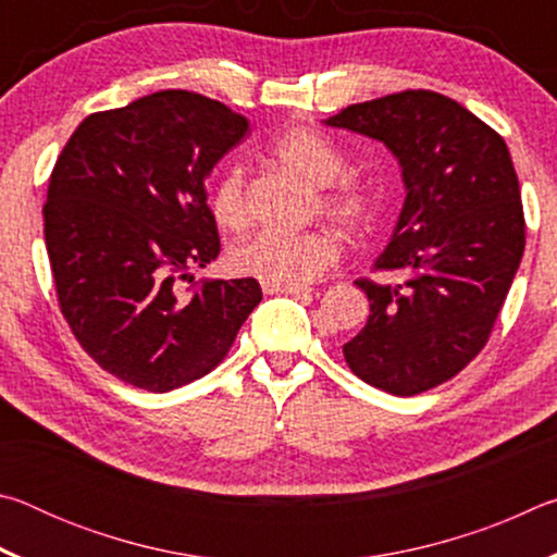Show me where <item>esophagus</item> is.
I'll list each match as a JSON object with an SVG mask.
<instances>
[{"label":"esophagus","instance_id":"obj_1","mask_svg":"<svg viewBox=\"0 0 557 557\" xmlns=\"http://www.w3.org/2000/svg\"><path fill=\"white\" fill-rule=\"evenodd\" d=\"M262 292L265 295H295V297H307L312 287L307 285H297V287H277V285H262Z\"/></svg>","mask_w":557,"mask_h":557}]
</instances>
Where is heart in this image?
<instances>
[{
    "label": "heart",
    "mask_w": 557,
    "mask_h": 557,
    "mask_svg": "<svg viewBox=\"0 0 557 557\" xmlns=\"http://www.w3.org/2000/svg\"><path fill=\"white\" fill-rule=\"evenodd\" d=\"M272 159L305 176L317 188V203L326 219L346 233L363 235L375 219L373 194L356 178L342 176L346 159L334 143L312 129H292L270 147ZM211 213L221 228L238 231L248 223L245 166L233 162L223 169L211 188ZM342 256V240L332 231L280 233L262 231L238 243L231 252V268L262 285L297 287L324 275Z\"/></svg>",
    "instance_id": "heart-1"
}]
</instances>
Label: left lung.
<instances>
[{
	"label": "left lung",
	"instance_id": "1",
	"mask_svg": "<svg viewBox=\"0 0 557 557\" xmlns=\"http://www.w3.org/2000/svg\"><path fill=\"white\" fill-rule=\"evenodd\" d=\"M324 125L379 139L405 184L373 265L400 280H356L371 314L344 358L385 393H425L482 351L521 265L525 221L511 154L486 122L432 90L356 102Z\"/></svg>",
	"mask_w": 557,
	"mask_h": 557
}]
</instances>
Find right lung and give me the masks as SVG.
Segmentation results:
<instances>
[{"mask_svg": "<svg viewBox=\"0 0 557 557\" xmlns=\"http://www.w3.org/2000/svg\"><path fill=\"white\" fill-rule=\"evenodd\" d=\"M248 120L188 90H159L88 115L65 143L44 203L61 312L100 369L166 393L223 361L260 305L258 280H213L219 258L206 178Z\"/></svg>", "mask_w": 557, "mask_h": 557, "instance_id": "obj_1", "label": "right lung"}]
</instances>
